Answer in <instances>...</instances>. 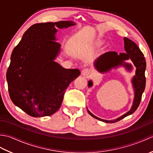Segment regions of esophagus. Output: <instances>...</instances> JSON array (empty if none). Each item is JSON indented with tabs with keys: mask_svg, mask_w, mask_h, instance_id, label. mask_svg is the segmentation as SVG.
Returning a JSON list of instances; mask_svg holds the SVG:
<instances>
[{
	"mask_svg": "<svg viewBox=\"0 0 153 153\" xmlns=\"http://www.w3.org/2000/svg\"><path fill=\"white\" fill-rule=\"evenodd\" d=\"M91 74V70L89 68H85L82 71V75L83 76H89Z\"/></svg>",
	"mask_w": 153,
	"mask_h": 153,
	"instance_id": "obj_1",
	"label": "esophagus"
}]
</instances>
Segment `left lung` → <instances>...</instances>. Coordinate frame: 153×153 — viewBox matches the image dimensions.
<instances>
[{
	"mask_svg": "<svg viewBox=\"0 0 153 153\" xmlns=\"http://www.w3.org/2000/svg\"><path fill=\"white\" fill-rule=\"evenodd\" d=\"M124 48L126 53H120L116 52H107L97 58L95 61V66L97 70L101 74H106L112 71V69H117L121 66L125 68L128 71H131L133 66L131 64L126 62V60H131L136 68L135 74L132 77L131 83L134 91V98L131 108L129 111L123 114L121 116L115 120H106L99 118L91 112L88 108L87 112L93 118L106 123H114L124 118L125 117L134 113L140 104L142 94L144 92L146 84L145 71L146 70V62L143 54L139 49L138 46L134 41L124 37ZM93 85L91 80L88 82V87H91Z\"/></svg>",
	"mask_w": 153,
	"mask_h": 153,
	"instance_id": "8db88e82",
	"label": "left lung"
}]
</instances>
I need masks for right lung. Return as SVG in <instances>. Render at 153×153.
I'll return each instance as SVG.
<instances>
[{
    "mask_svg": "<svg viewBox=\"0 0 153 153\" xmlns=\"http://www.w3.org/2000/svg\"><path fill=\"white\" fill-rule=\"evenodd\" d=\"M75 25L72 21L34 24L13 50L6 72L9 95L28 115L53 114L60 108L67 87L80 75L79 70L66 69L55 62L61 52L57 29Z\"/></svg>",
    "mask_w": 153,
    "mask_h": 153,
    "instance_id": "1",
    "label": "right lung"
}]
</instances>
